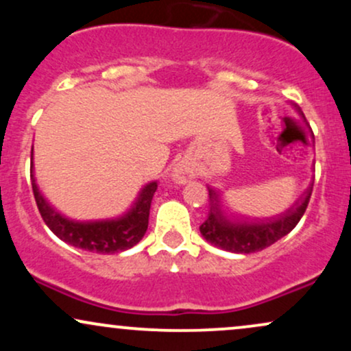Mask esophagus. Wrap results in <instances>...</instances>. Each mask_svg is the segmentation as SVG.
<instances>
[{
    "instance_id": "1",
    "label": "esophagus",
    "mask_w": 351,
    "mask_h": 351,
    "mask_svg": "<svg viewBox=\"0 0 351 351\" xmlns=\"http://www.w3.org/2000/svg\"><path fill=\"white\" fill-rule=\"evenodd\" d=\"M196 178V170L191 163L188 162H180L175 165L171 171V180L178 184H186L188 181Z\"/></svg>"
}]
</instances>
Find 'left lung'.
<instances>
[{
    "label": "left lung",
    "instance_id": "obj_1",
    "mask_svg": "<svg viewBox=\"0 0 351 351\" xmlns=\"http://www.w3.org/2000/svg\"><path fill=\"white\" fill-rule=\"evenodd\" d=\"M297 114L305 122L304 112L300 107L293 106ZM313 181L308 188L297 198L291 208L284 213L271 217H251L234 213H226L224 201L217 189L208 186L209 191V215L208 219L199 226V232L209 244L234 254H252L269 247L274 243L287 236L307 209L310 195H312Z\"/></svg>",
    "mask_w": 351,
    "mask_h": 351
}]
</instances>
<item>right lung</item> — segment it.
Segmentation results:
<instances>
[{
  "label": "right lung",
  "mask_w": 351,
  "mask_h": 351,
  "mask_svg": "<svg viewBox=\"0 0 351 351\" xmlns=\"http://www.w3.org/2000/svg\"><path fill=\"white\" fill-rule=\"evenodd\" d=\"M31 184H33L36 204L47 228L64 243L99 254L123 252L142 241L148 228L153 195L158 188L156 181L145 184L130 209L112 219L74 221L62 216L47 203L36 184L34 176H31Z\"/></svg>",
  "instance_id": "1"
}]
</instances>
